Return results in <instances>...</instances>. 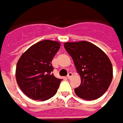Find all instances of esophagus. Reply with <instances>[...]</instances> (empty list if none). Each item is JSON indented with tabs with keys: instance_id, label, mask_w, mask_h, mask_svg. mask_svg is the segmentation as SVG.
Here are the masks:
<instances>
[{
	"instance_id": "34e87169",
	"label": "esophagus",
	"mask_w": 123,
	"mask_h": 123,
	"mask_svg": "<svg viewBox=\"0 0 123 123\" xmlns=\"http://www.w3.org/2000/svg\"><path fill=\"white\" fill-rule=\"evenodd\" d=\"M73 77V73H68V79H70L71 77Z\"/></svg>"
}]
</instances>
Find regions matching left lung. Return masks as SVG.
Wrapping results in <instances>:
<instances>
[{
    "label": "left lung",
    "instance_id": "obj_1",
    "mask_svg": "<svg viewBox=\"0 0 123 123\" xmlns=\"http://www.w3.org/2000/svg\"><path fill=\"white\" fill-rule=\"evenodd\" d=\"M73 60L81 84L75 94L85 100H95L106 92L113 77L110 59L100 48L86 41L64 43Z\"/></svg>",
    "mask_w": 123,
    "mask_h": 123
}]
</instances>
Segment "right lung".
I'll return each instance as SVG.
<instances>
[{"label":"right lung","mask_w":123,"mask_h":123,"mask_svg":"<svg viewBox=\"0 0 123 123\" xmlns=\"http://www.w3.org/2000/svg\"><path fill=\"white\" fill-rule=\"evenodd\" d=\"M60 45L57 41H40L29 47L18 59L17 83L30 98L44 101L56 94L62 79L53 75L51 62Z\"/></svg>","instance_id":"obj_1"}]
</instances>
